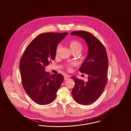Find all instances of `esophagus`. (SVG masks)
Returning <instances> with one entry per match:
<instances>
[{
    "label": "esophagus",
    "instance_id": "1",
    "mask_svg": "<svg viewBox=\"0 0 131 131\" xmlns=\"http://www.w3.org/2000/svg\"><path fill=\"white\" fill-rule=\"evenodd\" d=\"M69 79V76H68V75H66L64 76V80L65 81L68 80Z\"/></svg>",
    "mask_w": 131,
    "mask_h": 131
}]
</instances>
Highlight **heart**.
<instances>
[{
  "mask_svg": "<svg viewBox=\"0 0 131 131\" xmlns=\"http://www.w3.org/2000/svg\"><path fill=\"white\" fill-rule=\"evenodd\" d=\"M69 47H70V49L72 51V52L75 51H81L83 48L82 44L80 41H79L78 40L71 41L69 43ZM59 45H58L57 47V49H56L57 52L59 50ZM69 69H70V67H69Z\"/></svg>",
  "mask_w": 131,
  "mask_h": 131,
  "instance_id": "b5f03b06",
  "label": "heart"
}]
</instances>
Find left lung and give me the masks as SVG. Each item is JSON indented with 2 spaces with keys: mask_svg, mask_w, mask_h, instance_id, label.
<instances>
[{
  "mask_svg": "<svg viewBox=\"0 0 131 131\" xmlns=\"http://www.w3.org/2000/svg\"><path fill=\"white\" fill-rule=\"evenodd\" d=\"M84 40L88 47L87 56L79 70L88 75L84 82L73 76L75 86L72 94L75 101L80 105H89L95 102L104 91L107 80L108 61L106 49L93 35L87 31H75L71 33Z\"/></svg>",
  "mask_w": 131,
  "mask_h": 131,
  "instance_id": "8db88e82",
  "label": "left lung"
}]
</instances>
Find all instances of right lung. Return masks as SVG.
Returning <instances> with one entry per match:
<instances>
[{"instance_id":"obj_1","label":"right lung","mask_w":131,"mask_h":131,"mask_svg":"<svg viewBox=\"0 0 131 131\" xmlns=\"http://www.w3.org/2000/svg\"><path fill=\"white\" fill-rule=\"evenodd\" d=\"M68 34L67 32H48L39 35L28 45L20 60L23 87L39 105H48L55 100L63 81V75H50L45 71V67L54 59L58 45Z\"/></svg>"}]
</instances>
